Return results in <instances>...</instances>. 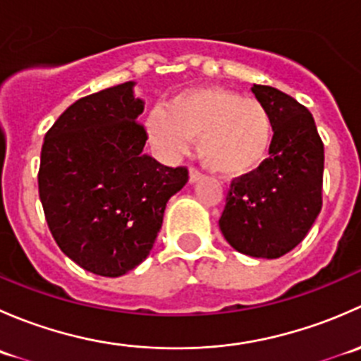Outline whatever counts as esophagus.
Listing matches in <instances>:
<instances>
[{"instance_id": "obj_1", "label": "esophagus", "mask_w": 361, "mask_h": 361, "mask_svg": "<svg viewBox=\"0 0 361 361\" xmlns=\"http://www.w3.org/2000/svg\"><path fill=\"white\" fill-rule=\"evenodd\" d=\"M188 178H190V183H195V181L201 180L202 173L197 169V167H190V174H188Z\"/></svg>"}]
</instances>
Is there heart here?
Returning <instances> with one entry per match:
<instances>
[{"instance_id": "1", "label": "heart", "mask_w": 361, "mask_h": 361, "mask_svg": "<svg viewBox=\"0 0 361 361\" xmlns=\"http://www.w3.org/2000/svg\"><path fill=\"white\" fill-rule=\"evenodd\" d=\"M147 129L167 155L185 154L199 140V157L221 176H245L262 166L272 143V118L253 97L221 87H199L180 94L166 110L150 111Z\"/></svg>"}]
</instances>
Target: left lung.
Returning a JSON list of instances; mask_svg holds the SVG:
<instances>
[{
	"mask_svg": "<svg viewBox=\"0 0 361 361\" xmlns=\"http://www.w3.org/2000/svg\"><path fill=\"white\" fill-rule=\"evenodd\" d=\"M271 113L269 159L232 180L220 231L239 253L279 258L307 235L322 211L325 148L311 111L269 85L251 87Z\"/></svg>",
	"mask_w": 361,
	"mask_h": 361,
	"instance_id": "obj_1",
	"label": "left lung"
}]
</instances>
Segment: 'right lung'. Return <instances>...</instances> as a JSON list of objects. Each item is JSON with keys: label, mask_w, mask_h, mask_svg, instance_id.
I'll return each instance as SVG.
<instances>
[{"label": "right lung", "mask_w": 361, "mask_h": 361, "mask_svg": "<svg viewBox=\"0 0 361 361\" xmlns=\"http://www.w3.org/2000/svg\"><path fill=\"white\" fill-rule=\"evenodd\" d=\"M134 82L75 101L42 147L38 192L57 246L85 271L118 278L148 257L166 204L188 181L143 152Z\"/></svg>", "instance_id": "1"}]
</instances>
